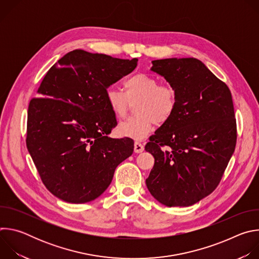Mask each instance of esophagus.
<instances>
[{
  "label": "esophagus",
  "instance_id": "esophagus-1",
  "mask_svg": "<svg viewBox=\"0 0 259 259\" xmlns=\"http://www.w3.org/2000/svg\"><path fill=\"white\" fill-rule=\"evenodd\" d=\"M144 150V145L138 141H135L134 142V152L136 154H139V153H142Z\"/></svg>",
  "mask_w": 259,
  "mask_h": 259
}]
</instances>
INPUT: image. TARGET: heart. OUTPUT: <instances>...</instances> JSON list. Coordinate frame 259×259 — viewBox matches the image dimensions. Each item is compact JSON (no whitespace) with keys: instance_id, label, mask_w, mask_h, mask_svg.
<instances>
[{"instance_id":"heart-1","label":"heart","mask_w":259,"mask_h":259,"mask_svg":"<svg viewBox=\"0 0 259 259\" xmlns=\"http://www.w3.org/2000/svg\"><path fill=\"white\" fill-rule=\"evenodd\" d=\"M125 92L109 88L105 93L106 102L114 116L124 118L131 104H135L134 117L121 123L118 131L121 136L143 140L155 124H164L174 115L177 107V95L173 87L160 85L157 78L138 72L124 82Z\"/></svg>"}]
</instances>
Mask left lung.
Here are the masks:
<instances>
[{
  "mask_svg": "<svg viewBox=\"0 0 259 259\" xmlns=\"http://www.w3.org/2000/svg\"><path fill=\"white\" fill-rule=\"evenodd\" d=\"M152 63L151 70L175 89L177 107L145 145L155 158L145 183L167 207L192 206L216 189L234 154L237 126L232 93L197 58Z\"/></svg>",
  "mask_w": 259,
  "mask_h": 259,
  "instance_id": "obj_1",
  "label": "left lung"
}]
</instances>
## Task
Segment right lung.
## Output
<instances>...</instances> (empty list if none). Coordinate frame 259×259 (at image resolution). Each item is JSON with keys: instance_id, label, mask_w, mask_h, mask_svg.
<instances>
[{"instance_id": "1", "label": "right lung", "mask_w": 259, "mask_h": 259, "mask_svg": "<svg viewBox=\"0 0 259 259\" xmlns=\"http://www.w3.org/2000/svg\"><path fill=\"white\" fill-rule=\"evenodd\" d=\"M137 58L81 49L66 53L45 75L27 110L26 145L46 188L72 204L95 200L116 168L133 153L130 138L108 137L117 120L107 88L128 75Z\"/></svg>"}]
</instances>
